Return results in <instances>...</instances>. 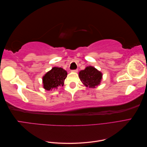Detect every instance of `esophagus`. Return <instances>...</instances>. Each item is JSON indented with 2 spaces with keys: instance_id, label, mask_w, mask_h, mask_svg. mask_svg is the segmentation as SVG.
I'll return each instance as SVG.
<instances>
[{
  "instance_id": "obj_1",
  "label": "esophagus",
  "mask_w": 147,
  "mask_h": 147,
  "mask_svg": "<svg viewBox=\"0 0 147 147\" xmlns=\"http://www.w3.org/2000/svg\"><path fill=\"white\" fill-rule=\"evenodd\" d=\"M73 72H75V73H77V72H78V70L77 69H75V70H72Z\"/></svg>"
}]
</instances>
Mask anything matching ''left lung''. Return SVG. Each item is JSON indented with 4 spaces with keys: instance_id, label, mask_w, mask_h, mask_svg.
<instances>
[{
    "instance_id": "8db88e82",
    "label": "left lung",
    "mask_w": 147,
    "mask_h": 147,
    "mask_svg": "<svg viewBox=\"0 0 147 147\" xmlns=\"http://www.w3.org/2000/svg\"><path fill=\"white\" fill-rule=\"evenodd\" d=\"M78 76L84 86L94 88L100 84L102 74L94 67L88 66L84 70L80 71Z\"/></svg>"
}]
</instances>
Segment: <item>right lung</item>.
I'll return each instance as SVG.
<instances>
[{
	"mask_svg": "<svg viewBox=\"0 0 147 147\" xmlns=\"http://www.w3.org/2000/svg\"><path fill=\"white\" fill-rule=\"evenodd\" d=\"M67 71L61 67H55L43 77V88L47 91L52 90L53 88L63 86L67 77Z\"/></svg>",
	"mask_w": 147,
	"mask_h": 147,
	"instance_id": "add662e5",
	"label": "right lung"
}]
</instances>
